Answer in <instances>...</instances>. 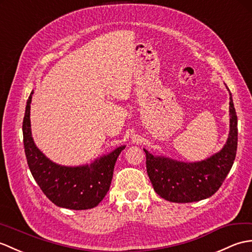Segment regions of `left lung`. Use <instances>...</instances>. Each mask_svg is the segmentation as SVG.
<instances>
[{"label": "left lung", "mask_w": 252, "mask_h": 252, "mask_svg": "<svg viewBox=\"0 0 252 252\" xmlns=\"http://www.w3.org/2000/svg\"><path fill=\"white\" fill-rule=\"evenodd\" d=\"M226 86V85H225ZM230 94V132L219 152L199 161H181L163 155L147 156V171L161 198L172 203H193L209 198L222 186L234 164L237 151V115Z\"/></svg>", "instance_id": "obj_1"}]
</instances>
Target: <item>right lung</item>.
Returning <instances> with one entry per match:
<instances>
[{
    "instance_id": "right-lung-1",
    "label": "right lung",
    "mask_w": 252,
    "mask_h": 252,
    "mask_svg": "<svg viewBox=\"0 0 252 252\" xmlns=\"http://www.w3.org/2000/svg\"><path fill=\"white\" fill-rule=\"evenodd\" d=\"M32 94L33 91L27 101L22 135L28 166L33 178L50 202L61 208L86 210L98 206L109 191L116 159L126 145L117 147L91 164L64 166L55 163L33 140L30 121Z\"/></svg>"
}]
</instances>
